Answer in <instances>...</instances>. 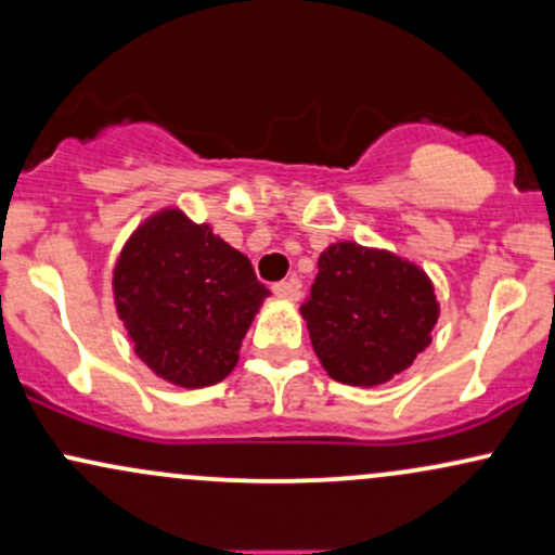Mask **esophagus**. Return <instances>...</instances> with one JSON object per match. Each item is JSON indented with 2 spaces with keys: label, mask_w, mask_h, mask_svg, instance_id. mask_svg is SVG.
Instances as JSON below:
<instances>
[{
  "label": "esophagus",
  "mask_w": 555,
  "mask_h": 555,
  "mask_svg": "<svg viewBox=\"0 0 555 555\" xmlns=\"http://www.w3.org/2000/svg\"><path fill=\"white\" fill-rule=\"evenodd\" d=\"M271 289L279 299H289V302H297V299H299V282H295V279H289V282L273 284Z\"/></svg>",
  "instance_id": "1"
}]
</instances>
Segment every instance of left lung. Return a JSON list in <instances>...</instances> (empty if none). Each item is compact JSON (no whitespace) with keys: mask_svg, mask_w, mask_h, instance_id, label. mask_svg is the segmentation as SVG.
<instances>
[{"mask_svg":"<svg viewBox=\"0 0 555 555\" xmlns=\"http://www.w3.org/2000/svg\"><path fill=\"white\" fill-rule=\"evenodd\" d=\"M331 378L380 386L428 347L438 321L433 282L412 260L358 242H334L318 258L310 297L299 308Z\"/></svg>","mask_w":555,"mask_h":555,"instance_id":"obj_1","label":"left lung"}]
</instances>
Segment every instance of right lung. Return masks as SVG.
I'll list each match as a JSON object with an SVG mask.
<instances>
[{
    "label": "right lung",
    "mask_w": 555,
    "mask_h": 555,
    "mask_svg": "<svg viewBox=\"0 0 555 555\" xmlns=\"http://www.w3.org/2000/svg\"><path fill=\"white\" fill-rule=\"evenodd\" d=\"M112 289L138 358L182 388L214 386L234 371L271 295L247 256L180 208H162L130 234Z\"/></svg>",
    "instance_id": "add662e5"
}]
</instances>
